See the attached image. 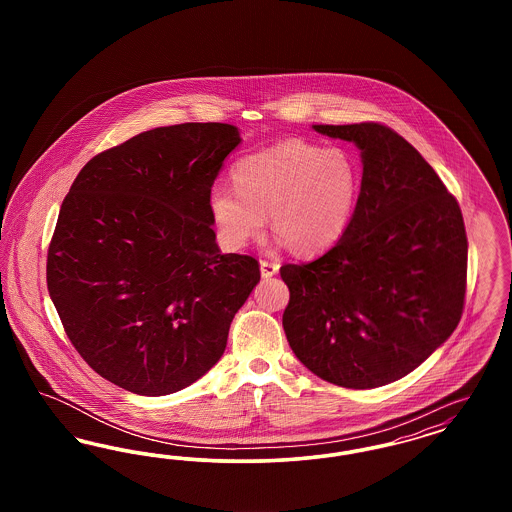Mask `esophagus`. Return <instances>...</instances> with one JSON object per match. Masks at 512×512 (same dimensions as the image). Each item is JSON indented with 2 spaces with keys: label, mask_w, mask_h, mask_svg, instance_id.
<instances>
[{
  "label": "esophagus",
  "mask_w": 512,
  "mask_h": 512,
  "mask_svg": "<svg viewBox=\"0 0 512 512\" xmlns=\"http://www.w3.org/2000/svg\"><path fill=\"white\" fill-rule=\"evenodd\" d=\"M278 265L270 263V261H261V276L263 278H272L274 274H278Z\"/></svg>",
  "instance_id": "1"
}]
</instances>
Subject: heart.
Returning <instances> with one entry per match:
<instances>
[{"mask_svg": "<svg viewBox=\"0 0 512 512\" xmlns=\"http://www.w3.org/2000/svg\"><path fill=\"white\" fill-rule=\"evenodd\" d=\"M234 186L215 184L209 211L220 242L242 249L267 226L299 253H318L336 244L353 219L361 172L341 147L286 140L240 159Z\"/></svg>", "mask_w": 512, "mask_h": 512, "instance_id": "b5f03b06", "label": "heart"}]
</instances>
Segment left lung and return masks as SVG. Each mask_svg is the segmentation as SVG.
Segmentation results:
<instances>
[{
	"mask_svg": "<svg viewBox=\"0 0 512 512\" xmlns=\"http://www.w3.org/2000/svg\"><path fill=\"white\" fill-rule=\"evenodd\" d=\"M361 149L363 180L338 244L284 265L282 324L318 378L370 390L422 365L457 328L468 242L457 199L405 138L378 122L313 124Z\"/></svg>",
	"mask_w": 512,
	"mask_h": 512,
	"instance_id": "1",
	"label": "left lung"
}]
</instances>
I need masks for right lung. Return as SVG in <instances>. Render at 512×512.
Instances as JSON below:
<instances>
[{
	"instance_id": "obj_1",
	"label": "right lung",
	"mask_w": 512,
	"mask_h": 512,
	"mask_svg": "<svg viewBox=\"0 0 512 512\" xmlns=\"http://www.w3.org/2000/svg\"><path fill=\"white\" fill-rule=\"evenodd\" d=\"M240 142L224 122L153 128L90 159L63 199L49 297L80 357L122 390L194 384L261 280L253 257L220 253L209 211Z\"/></svg>"
}]
</instances>
